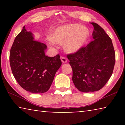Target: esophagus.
Returning <instances> with one entry per match:
<instances>
[{
  "label": "esophagus",
  "instance_id": "34e87169",
  "mask_svg": "<svg viewBox=\"0 0 125 125\" xmlns=\"http://www.w3.org/2000/svg\"><path fill=\"white\" fill-rule=\"evenodd\" d=\"M61 61H62V62L63 63H67V60L66 58L64 57H61Z\"/></svg>",
  "mask_w": 125,
  "mask_h": 125
}]
</instances>
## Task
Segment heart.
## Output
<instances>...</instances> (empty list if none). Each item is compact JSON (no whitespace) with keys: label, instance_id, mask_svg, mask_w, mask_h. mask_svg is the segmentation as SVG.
I'll return each instance as SVG.
<instances>
[{"label":"heart","instance_id":"obj_1","mask_svg":"<svg viewBox=\"0 0 125 125\" xmlns=\"http://www.w3.org/2000/svg\"><path fill=\"white\" fill-rule=\"evenodd\" d=\"M89 36L88 30L77 24L61 26L54 30L49 35L52 43L62 45L68 53H75L83 47Z\"/></svg>","mask_w":125,"mask_h":125}]
</instances>
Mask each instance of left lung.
Listing matches in <instances>:
<instances>
[{
	"label": "left lung",
	"mask_w": 125,
	"mask_h": 125,
	"mask_svg": "<svg viewBox=\"0 0 125 125\" xmlns=\"http://www.w3.org/2000/svg\"><path fill=\"white\" fill-rule=\"evenodd\" d=\"M90 24L94 26L93 41L77 52L67 55L73 71V83L84 93L101 89L111 77L115 63L110 37L98 24Z\"/></svg>",
	"instance_id": "1"
}]
</instances>
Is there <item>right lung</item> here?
<instances>
[{"label":"right lung","instance_id":"obj_1","mask_svg":"<svg viewBox=\"0 0 125 125\" xmlns=\"http://www.w3.org/2000/svg\"><path fill=\"white\" fill-rule=\"evenodd\" d=\"M47 46L34 40L33 33L25 26L16 36L10 52L12 73L19 84L32 93H43L49 89L62 62L59 54L45 55Z\"/></svg>","mask_w":125,"mask_h":125}]
</instances>
